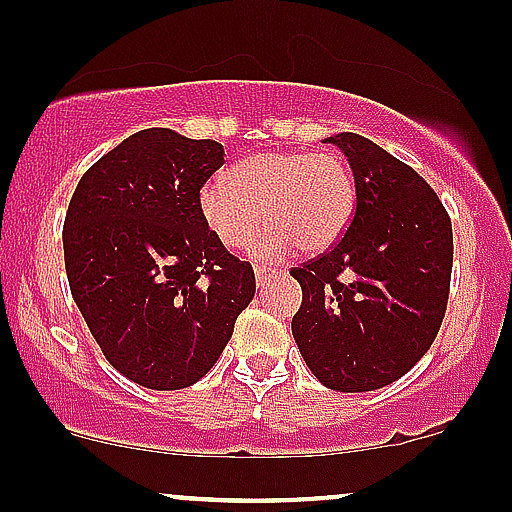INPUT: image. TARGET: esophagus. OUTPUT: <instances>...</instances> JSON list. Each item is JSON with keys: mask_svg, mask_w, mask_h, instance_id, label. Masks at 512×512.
<instances>
[{"mask_svg": "<svg viewBox=\"0 0 512 512\" xmlns=\"http://www.w3.org/2000/svg\"><path fill=\"white\" fill-rule=\"evenodd\" d=\"M254 273H256V283H258V285L271 283V278L276 276V271H273V268H266V266H256Z\"/></svg>", "mask_w": 512, "mask_h": 512, "instance_id": "1", "label": "esophagus"}]
</instances>
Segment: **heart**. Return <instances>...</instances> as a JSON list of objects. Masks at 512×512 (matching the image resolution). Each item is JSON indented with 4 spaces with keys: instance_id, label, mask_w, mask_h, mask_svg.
I'll list each match as a JSON object with an SVG mask.
<instances>
[{
    "instance_id": "obj_1",
    "label": "heart",
    "mask_w": 512,
    "mask_h": 512,
    "mask_svg": "<svg viewBox=\"0 0 512 512\" xmlns=\"http://www.w3.org/2000/svg\"><path fill=\"white\" fill-rule=\"evenodd\" d=\"M229 185L210 180L200 190V214L214 239L239 251L261 224L271 232L254 244L256 258L329 249L356 210V180L342 153L261 151L229 170Z\"/></svg>"
}]
</instances>
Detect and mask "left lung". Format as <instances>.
I'll use <instances>...</instances> for the list:
<instances>
[{"instance_id": "8db88e82", "label": "left lung", "mask_w": 512, "mask_h": 512, "mask_svg": "<svg viewBox=\"0 0 512 512\" xmlns=\"http://www.w3.org/2000/svg\"><path fill=\"white\" fill-rule=\"evenodd\" d=\"M327 141L349 158L356 210L337 244L290 271L302 288L293 337L322 386L364 393L405 376L437 337L452 219L420 173L373 141L349 131Z\"/></svg>"}]
</instances>
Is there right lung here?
Segmentation results:
<instances>
[{"label": "right lung", "mask_w": 512, "mask_h": 512, "mask_svg": "<svg viewBox=\"0 0 512 512\" xmlns=\"http://www.w3.org/2000/svg\"><path fill=\"white\" fill-rule=\"evenodd\" d=\"M224 146L144 129L80 178L63 224L65 273L104 359L129 381L180 390L200 381L256 293L254 268L200 214Z\"/></svg>", "instance_id": "right-lung-1"}]
</instances>
